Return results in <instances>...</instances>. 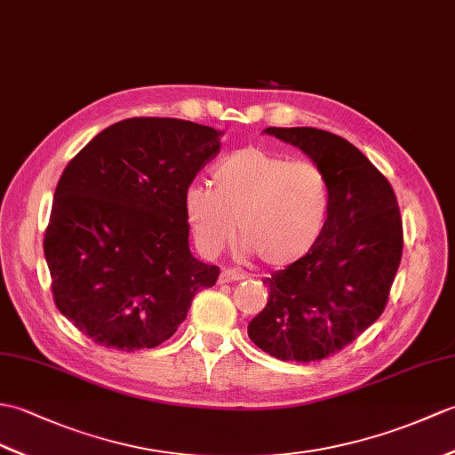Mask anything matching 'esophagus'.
<instances>
[{
	"mask_svg": "<svg viewBox=\"0 0 455 455\" xmlns=\"http://www.w3.org/2000/svg\"><path fill=\"white\" fill-rule=\"evenodd\" d=\"M246 275L242 271L236 269H223L219 275V283L225 284V283H235V281H244Z\"/></svg>",
	"mask_w": 455,
	"mask_h": 455,
	"instance_id": "esophagus-1",
	"label": "esophagus"
}]
</instances>
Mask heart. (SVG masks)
<instances>
[{
  "mask_svg": "<svg viewBox=\"0 0 455 455\" xmlns=\"http://www.w3.org/2000/svg\"><path fill=\"white\" fill-rule=\"evenodd\" d=\"M330 189L318 166L246 147L213 168V188L186 192V215L197 246L217 253L235 235L269 267L299 261L320 240Z\"/></svg>",
  "mask_w": 455,
  "mask_h": 455,
  "instance_id": "obj_1",
  "label": "heart"
}]
</instances>
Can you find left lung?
<instances>
[{
    "mask_svg": "<svg viewBox=\"0 0 455 455\" xmlns=\"http://www.w3.org/2000/svg\"><path fill=\"white\" fill-rule=\"evenodd\" d=\"M320 168L330 189L325 228L299 261L263 279L269 299L250 339L279 361L314 363L353 343L384 312L403 251L397 199L386 176L343 137L267 128Z\"/></svg>",
    "mask_w": 455,
    "mask_h": 455,
    "instance_id": "8db88e82",
    "label": "left lung"
}]
</instances>
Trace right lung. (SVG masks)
Here are the masks:
<instances>
[{
  "label": "right lung",
  "instance_id": "1",
  "mask_svg": "<svg viewBox=\"0 0 455 455\" xmlns=\"http://www.w3.org/2000/svg\"><path fill=\"white\" fill-rule=\"evenodd\" d=\"M220 135L178 118H130L83 147L56 186L44 256L58 310L118 351L171 339L217 266L189 251L186 192Z\"/></svg>",
  "mask_w": 455,
  "mask_h": 455
}]
</instances>
